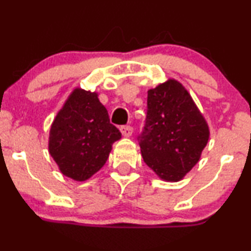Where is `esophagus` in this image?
Masks as SVG:
<instances>
[{"label": "esophagus", "instance_id": "esophagus-1", "mask_svg": "<svg viewBox=\"0 0 251 251\" xmlns=\"http://www.w3.org/2000/svg\"><path fill=\"white\" fill-rule=\"evenodd\" d=\"M120 132H122L123 137H131L132 133H133V128L131 126H122Z\"/></svg>", "mask_w": 251, "mask_h": 251}]
</instances>
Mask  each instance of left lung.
Wrapping results in <instances>:
<instances>
[{"label": "left lung", "instance_id": "1", "mask_svg": "<svg viewBox=\"0 0 251 251\" xmlns=\"http://www.w3.org/2000/svg\"><path fill=\"white\" fill-rule=\"evenodd\" d=\"M209 126L189 92L169 79L148 91V114L138 137L144 162L160 179L179 181L200 160Z\"/></svg>", "mask_w": 251, "mask_h": 251}]
</instances>
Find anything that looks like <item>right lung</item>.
<instances>
[{"label":"right lung","mask_w":251,"mask_h":251,"mask_svg":"<svg viewBox=\"0 0 251 251\" xmlns=\"http://www.w3.org/2000/svg\"><path fill=\"white\" fill-rule=\"evenodd\" d=\"M120 138L98 93L75 88L51 124L48 150L62 175L83 181L105 165Z\"/></svg>","instance_id":"add662e5"}]
</instances>
